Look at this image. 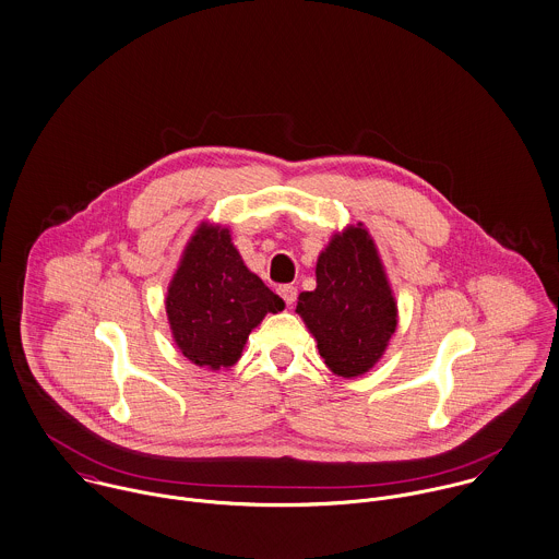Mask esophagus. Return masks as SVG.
<instances>
[{
    "instance_id": "34e87169",
    "label": "esophagus",
    "mask_w": 559,
    "mask_h": 559,
    "mask_svg": "<svg viewBox=\"0 0 559 559\" xmlns=\"http://www.w3.org/2000/svg\"><path fill=\"white\" fill-rule=\"evenodd\" d=\"M280 295H282V299H284L288 306H293V304L297 301V286L284 284V286H280Z\"/></svg>"
}]
</instances>
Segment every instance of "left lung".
<instances>
[{
  "label": "left lung",
  "instance_id": "1",
  "mask_svg": "<svg viewBox=\"0 0 559 559\" xmlns=\"http://www.w3.org/2000/svg\"><path fill=\"white\" fill-rule=\"evenodd\" d=\"M314 273L317 288L299 295L295 312L332 373L362 376L382 358L397 328V304L362 223L332 236Z\"/></svg>",
  "mask_w": 559,
  "mask_h": 559
}]
</instances>
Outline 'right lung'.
<instances>
[{"label": "right lung", "mask_w": 559, "mask_h": 559, "mask_svg": "<svg viewBox=\"0 0 559 559\" xmlns=\"http://www.w3.org/2000/svg\"><path fill=\"white\" fill-rule=\"evenodd\" d=\"M284 301L251 273L227 227L201 223L168 286L166 312L181 354L212 371L242 356L253 328Z\"/></svg>", "instance_id": "add662e5"}]
</instances>
